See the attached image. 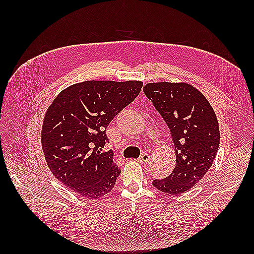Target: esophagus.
<instances>
[{
	"label": "esophagus",
	"mask_w": 254,
	"mask_h": 254,
	"mask_svg": "<svg viewBox=\"0 0 254 254\" xmlns=\"http://www.w3.org/2000/svg\"><path fill=\"white\" fill-rule=\"evenodd\" d=\"M149 159H150V155L147 154V153H145V154L141 155V157H139L137 160L142 164H146V163H148Z\"/></svg>",
	"instance_id": "1"
}]
</instances>
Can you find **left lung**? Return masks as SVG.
<instances>
[{"label": "left lung", "mask_w": 254, "mask_h": 254, "mask_svg": "<svg viewBox=\"0 0 254 254\" xmlns=\"http://www.w3.org/2000/svg\"><path fill=\"white\" fill-rule=\"evenodd\" d=\"M144 94L168 126L175 144L176 166L165 179H155L157 190L185 193L212 167L219 147V127L213 107L201 91L187 83H148Z\"/></svg>", "instance_id": "obj_1"}]
</instances>
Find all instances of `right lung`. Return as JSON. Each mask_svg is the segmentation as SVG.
I'll list each match as a JSON object with an SVG mask.
<instances>
[{
  "instance_id": "obj_1",
  "label": "right lung",
  "mask_w": 254,
  "mask_h": 254,
  "mask_svg": "<svg viewBox=\"0 0 254 254\" xmlns=\"http://www.w3.org/2000/svg\"><path fill=\"white\" fill-rule=\"evenodd\" d=\"M139 80H86L68 86L48 108L41 131L44 154L52 174L80 196L109 193L121 170L113 152H102L106 128L136 98Z\"/></svg>"
}]
</instances>
